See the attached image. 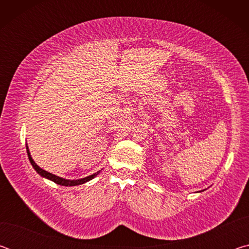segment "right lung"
<instances>
[{
    "label": "right lung",
    "instance_id": "right-lung-1",
    "mask_svg": "<svg viewBox=\"0 0 249 249\" xmlns=\"http://www.w3.org/2000/svg\"><path fill=\"white\" fill-rule=\"evenodd\" d=\"M26 150H27L28 159H29V161H31L32 166L34 167V169H35L37 172H38V174H39L41 177H44V178H46V179L52 180V181H53L54 183H57V184L65 185V187H73V185H79V184L86 183V182H88V181L92 180V179L94 178V177H96V176H98V175L100 174V171H98V172H95V174L91 175V176H89V177H86V178L78 179V180H68V179H64V178H61V177H58V176H56V175H53V174H50V172H48V171L41 169V168H40L39 166H37V163L33 160L32 156H31V153H29V149H28L27 146H26Z\"/></svg>",
    "mask_w": 249,
    "mask_h": 249
}]
</instances>
